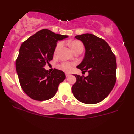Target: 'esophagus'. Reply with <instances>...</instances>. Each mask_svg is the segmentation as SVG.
<instances>
[{"instance_id":"1","label":"esophagus","mask_w":134,"mask_h":134,"mask_svg":"<svg viewBox=\"0 0 134 134\" xmlns=\"http://www.w3.org/2000/svg\"><path fill=\"white\" fill-rule=\"evenodd\" d=\"M65 76H66V77H69L70 76V74L69 73H67V72H66V73H65Z\"/></svg>"}]
</instances>
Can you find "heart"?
Wrapping results in <instances>:
<instances>
[{"mask_svg": "<svg viewBox=\"0 0 134 134\" xmlns=\"http://www.w3.org/2000/svg\"><path fill=\"white\" fill-rule=\"evenodd\" d=\"M69 44L72 51H74L77 48H80V47H83L82 43L80 41H72L70 42ZM62 46H63V43L59 42L56 46L55 51L57 52V51H58L59 49L62 48ZM74 65H75V64L73 63L65 62V63H63V64L61 65V68H62V69L65 71L70 72L72 70V69H73Z\"/></svg>", "mask_w": 134, "mask_h": 134, "instance_id": "heart-1", "label": "heart"}]
</instances>
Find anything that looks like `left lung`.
<instances>
[{
	"mask_svg": "<svg viewBox=\"0 0 134 134\" xmlns=\"http://www.w3.org/2000/svg\"><path fill=\"white\" fill-rule=\"evenodd\" d=\"M85 46V54L77 67L87 77L74 74L76 82L72 87L75 98L86 104L102 101L112 91L116 83L115 55L105 40L92 34L76 35Z\"/></svg>",
	"mask_w": 134,
	"mask_h": 134,
	"instance_id": "8db88e82",
	"label": "left lung"
}]
</instances>
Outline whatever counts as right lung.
Returning a JSON list of instances; mask_svg holds the SVG:
<instances>
[{
  "instance_id": "add662e5",
  "label": "right lung",
  "mask_w": 134,
  "mask_h": 134,
  "mask_svg": "<svg viewBox=\"0 0 134 134\" xmlns=\"http://www.w3.org/2000/svg\"><path fill=\"white\" fill-rule=\"evenodd\" d=\"M68 37L47 29L37 32L22 43L16 61V72L24 92L35 100H47L55 96L64 72L44 69L53 60L57 42Z\"/></svg>"
}]
</instances>
